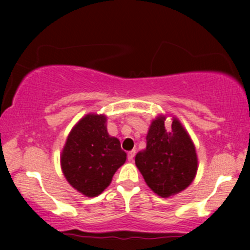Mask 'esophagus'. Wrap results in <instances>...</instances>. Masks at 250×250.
<instances>
[{"mask_svg":"<svg viewBox=\"0 0 250 250\" xmlns=\"http://www.w3.org/2000/svg\"><path fill=\"white\" fill-rule=\"evenodd\" d=\"M134 156H135V150H132V151H129L127 153V158H128L129 162H133V158H134Z\"/></svg>","mask_w":250,"mask_h":250,"instance_id":"1","label":"esophagus"}]
</instances>
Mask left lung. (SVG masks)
I'll use <instances>...</instances> for the list:
<instances>
[{
    "label": "left lung",
    "instance_id": "1",
    "mask_svg": "<svg viewBox=\"0 0 250 250\" xmlns=\"http://www.w3.org/2000/svg\"><path fill=\"white\" fill-rule=\"evenodd\" d=\"M135 164L150 189L160 197H169L189 187L197 173L196 149L177 119L165 126V118L151 123L146 148L135 156Z\"/></svg>",
    "mask_w": 250,
    "mask_h": 250
}]
</instances>
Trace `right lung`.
Wrapping results in <instances>:
<instances>
[{"instance_id": "1", "label": "right lung", "mask_w": 250, "mask_h": 250, "mask_svg": "<svg viewBox=\"0 0 250 250\" xmlns=\"http://www.w3.org/2000/svg\"><path fill=\"white\" fill-rule=\"evenodd\" d=\"M107 118L86 115L71 129L61 155L68 182L87 197H97L126 160L118 139L108 134Z\"/></svg>"}]
</instances>
